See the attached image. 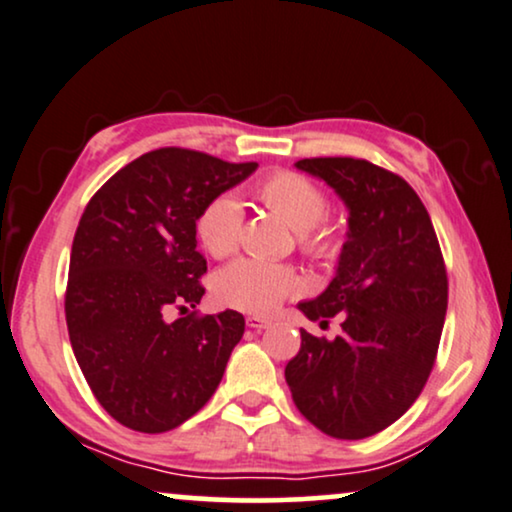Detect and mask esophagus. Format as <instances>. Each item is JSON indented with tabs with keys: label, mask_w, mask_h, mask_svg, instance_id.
Here are the masks:
<instances>
[{
	"label": "esophagus",
	"mask_w": 512,
	"mask_h": 512,
	"mask_svg": "<svg viewBox=\"0 0 512 512\" xmlns=\"http://www.w3.org/2000/svg\"><path fill=\"white\" fill-rule=\"evenodd\" d=\"M245 323H248V327H252V330H267V327H271V320L260 318V316H248L245 318Z\"/></svg>",
	"instance_id": "34e87169"
}]
</instances>
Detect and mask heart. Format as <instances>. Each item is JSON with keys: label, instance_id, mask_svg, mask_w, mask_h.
I'll return each instance as SVG.
<instances>
[{"label": "heart", "instance_id": "heart-1", "mask_svg": "<svg viewBox=\"0 0 512 512\" xmlns=\"http://www.w3.org/2000/svg\"><path fill=\"white\" fill-rule=\"evenodd\" d=\"M255 196L271 213L283 217L297 231V243L313 260H335L342 252V231L327 222V196L309 177L292 170H274L262 177ZM196 236L208 255H234L243 236V206L234 196H217L201 210ZM304 290V283L292 267L260 260H238L213 281L215 299L231 309L250 313L276 311L288 297Z\"/></svg>", "mask_w": 512, "mask_h": 512}]
</instances>
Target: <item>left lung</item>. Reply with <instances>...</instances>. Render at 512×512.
I'll use <instances>...</instances> for the list:
<instances>
[{"instance_id":"left-lung-1","label":"left lung","mask_w":512,"mask_h":512,"mask_svg":"<svg viewBox=\"0 0 512 512\" xmlns=\"http://www.w3.org/2000/svg\"><path fill=\"white\" fill-rule=\"evenodd\" d=\"M349 208V238L323 295L299 304L342 335L302 332L285 365L297 410L325 435L363 440L414 405L438 356L447 313V269L431 215L400 175L351 156L302 159Z\"/></svg>"}]
</instances>
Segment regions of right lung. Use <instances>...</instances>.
Instances as JSON below:
<instances>
[{
  "label": "right lung",
  "instance_id": "right-lung-1",
  "mask_svg": "<svg viewBox=\"0 0 512 512\" xmlns=\"http://www.w3.org/2000/svg\"><path fill=\"white\" fill-rule=\"evenodd\" d=\"M257 168L182 147L147 152L114 173L81 215L72 241L65 318L95 400L121 426L166 433L220 386L241 342L238 311L187 316L206 288L196 220Z\"/></svg>",
  "mask_w": 512,
  "mask_h": 512
}]
</instances>
